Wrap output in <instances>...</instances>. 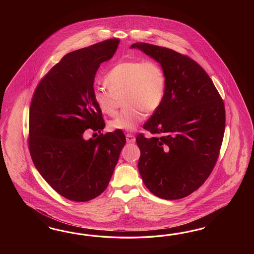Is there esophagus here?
I'll list each match as a JSON object with an SVG mask.
<instances>
[{"instance_id": "obj_1", "label": "esophagus", "mask_w": 254, "mask_h": 254, "mask_svg": "<svg viewBox=\"0 0 254 254\" xmlns=\"http://www.w3.org/2000/svg\"><path fill=\"white\" fill-rule=\"evenodd\" d=\"M126 137H127V142H128V143H133V142H135V140H136V138L134 137V135L127 134V135H126Z\"/></svg>"}]
</instances>
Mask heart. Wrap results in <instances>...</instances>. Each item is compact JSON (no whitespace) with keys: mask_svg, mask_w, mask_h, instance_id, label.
<instances>
[{"mask_svg":"<svg viewBox=\"0 0 254 254\" xmlns=\"http://www.w3.org/2000/svg\"><path fill=\"white\" fill-rule=\"evenodd\" d=\"M104 82L108 89L98 87L93 95L103 115L115 116L118 100L123 98L125 108L109 122L113 130H135L143 119V112H155L161 105L165 95L166 78L156 62H120L110 69Z\"/></svg>","mask_w":254,"mask_h":254,"instance_id":"b5f03b06","label":"heart"}]
</instances>
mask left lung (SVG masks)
I'll return each instance as SVG.
<instances>
[{"instance_id":"left-lung-1","label":"left lung","mask_w":254,"mask_h":254,"mask_svg":"<svg viewBox=\"0 0 254 254\" xmlns=\"http://www.w3.org/2000/svg\"><path fill=\"white\" fill-rule=\"evenodd\" d=\"M131 48L160 63L166 78L161 105L143 125L161 136L136 138L139 174L154 195L184 198L205 183L215 166L225 128L223 100L208 73L189 57L146 43Z\"/></svg>"}]
</instances>
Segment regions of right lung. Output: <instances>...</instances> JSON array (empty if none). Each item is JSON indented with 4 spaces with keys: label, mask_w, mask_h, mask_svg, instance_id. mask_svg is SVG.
I'll use <instances>...</instances> for the list:
<instances>
[{
    "label": "right lung",
    "mask_w": 254,
    "mask_h": 254,
    "mask_svg": "<svg viewBox=\"0 0 254 254\" xmlns=\"http://www.w3.org/2000/svg\"><path fill=\"white\" fill-rule=\"evenodd\" d=\"M119 39H109L65 55L37 85L31 100L29 149L39 173L56 192L75 202L107 188L126 137L123 131L84 138L105 123L94 100V80L113 58Z\"/></svg>",
    "instance_id": "add662e5"
}]
</instances>
